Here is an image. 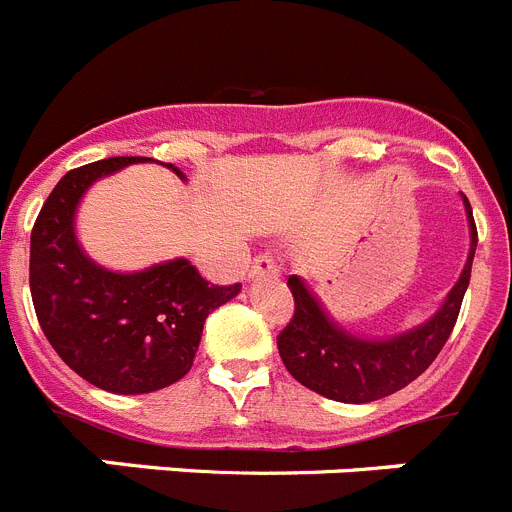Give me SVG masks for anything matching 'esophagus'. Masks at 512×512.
Returning a JSON list of instances; mask_svg holds the SVG:
<instances>
[{
    "mask_svg": "<svg viewBox=\"0 0 512 512\" xmlns=\"http://www.w3.org/2000/svg\"><path fill=\"white\" fill-rule=\"evenodd\" d=\"M277 274H279V266H277V261L271 259L269 253H261V256H256L251 264V269H248V279L277 277Z\"/></svg>",
    "mask_w": 512,
    "mask_h": 512,
    "instance_id": "esophagus-1",
    "label": "esophagus"
}]
</instances>
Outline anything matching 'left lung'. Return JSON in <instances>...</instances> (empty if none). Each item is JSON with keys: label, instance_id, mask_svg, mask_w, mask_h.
I'll use <instances>...</instances> for the list:
<instances>
[{"label": "left lung", "instance_id": "obj_1", "mask_svg": "<svg viewBox=\"0 0 512 512\" xmlns=\"http://www.w3.org/2000/svg\"><path fill=\"white\" fill-rule=\"evenodd\" d=\"M461 200H464L469 238H472L467 264L443 305L415 328L402 330L390 338H364L348 333L343 325L330 318L315 292L300 277L292 274L287 279L295 297V315L279 333L277 346L287 372L297 382L328 400L361 405V402L395 395L433 364L459 318L461 300L472 277L474 251H477L472 205L464 194Z\"/></svg>", "mask_w": 512, "mask_h": 512}]
</instances>
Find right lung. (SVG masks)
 I'll return each instance as SVG.
<instances>
[{"label": "right lung", "instance_id": "obj_1", "mask_svg": "<svg viewBox=\"0 0 512 512\" xmlns=\"http://www.w3.org/2000/svg\"><path fill=\"white\" fill-rule=\"evenodd\" d=\"M143 161L151 158H104L69 171L30 235V292L45 338L79 377L115 395L179 382L192 369L207 315L241 292V284L205 282L187 259L122 274L84 253L76 241L81 197L102 176Z\"/></svg>", "mask_w": 512, "mask_h": 512}]
</instances>
